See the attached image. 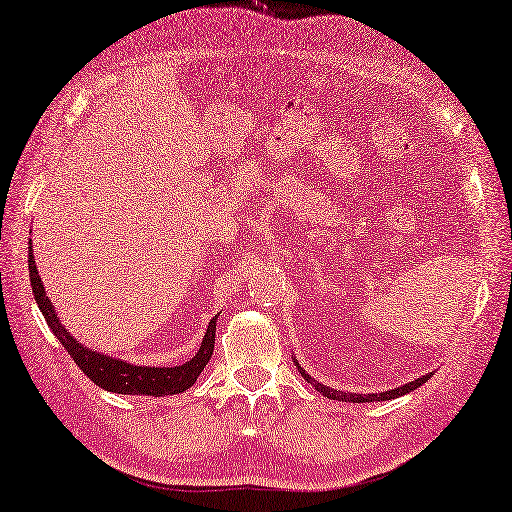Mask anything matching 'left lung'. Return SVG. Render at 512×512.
Returning <instances> with one entry per match:
<instances>
[{"label":"left lung","instance_id":"obj_1","mask_svg":"<svg viewBox=\"0 0 512 512\" xmlns=\"http://www.w3.org/2000/svg\"><path fill=\"white\" fill-rule=\"evenodd\" d=\"M293 360H295V367H297V371L302 373V378H304V380H308L310 384H313L315 389H317L321 395L330 397V400H339V402H356V404H360V402H386V400H395V397H402V395H406V393H410V391L419 389V386H421L423 382H428V380H430V376H432V373H426V376H421V378H417V380H413V382H408V384L397 386V389H391V391L367 393V395H363V393H343V391H336V389H332V386H326V384L317 382L315 378H310V376H308V371H306L302 365L297 363V358H293Z\"/></svg>","mask_w":512,"mask_h":512}]
</instances>
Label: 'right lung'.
<instances>
[{
	"label": "right lung",
	"instance_id": "add662e5",
	"mask_svg": "<svg viewBox=\"0 0 512 512\" xmlns=\"http://www.w3.org/2000/svg\"><path fill=\"white\" fill-rule=\"evenodd\" d=\"M28 265H30L32 293H34L36 304H39V310L47 321L49 330L54 332L56 339L69 352L73 363H76L84 371V376H89V380H93L97 386H102V389H106L110 393L152 395V397L184 393L186 389H191V386L195 384L199 373L204 371L210 356H213L219 315L210 319L197 354L191 360H186L184 365H176V367H149L147 365L145 367V365L128 363V360H123V358H112L108 354L91 350V347L82 345L76 336H73L60 323L56 310H54V304L49 302V297L45 293V284L39 276V269H36V265H34L32 239H30V247H28Z\"/></svg>",
	"mask_w": 512,
	"mask_h": 512
}]
</instances>
